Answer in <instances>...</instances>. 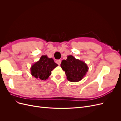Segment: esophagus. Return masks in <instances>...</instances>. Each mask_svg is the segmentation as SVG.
Returning <instances> with one entry per match:
<instances>
[{"label":"esophagus","mask_w":121,"mask_h":121,"mask_svg":"<svg viewBox=\"0 0 121 121\" xmlns=\"http://www.w3.org/2000/svg\"><path fill=\"white\" fill-rule=\"evenodd\" d=\"M61 63V60H56V63L58 65H60Z\"/></svg>","instance_id":"esophagus-1"}]
</instances>
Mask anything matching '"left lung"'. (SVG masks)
I'll return each mask as SVG.
<instances>
[{
  "instance_id": "1",
  "label": "left lung",
  "mask_w": 121,
  "mask_h": 121,
  "mask_svg": "<svg viewBox=\"0 0 121 121\" xmlns=\"http://www.w3.org/2000/svg\"><path fill=\"white\" fill-rule=\"evenodd\" d=\"M61 68L65 71L67 78L69 81L76 82L80 81L85 76L88 69L84 62L69 56L66 60L61 61Z\"/></svg>"
}]
</instances>
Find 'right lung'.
<instances>
[{
    "label": "right lung",
    "instance_id": "obj_1",
    "mask_svg": "<svg viewBox=\"0 0 121 121\" xmlns=\"http://www.w3.org/2000/svg\"><path fill=\"white\" fill-rule=\"evenodd\" d=\"M57 65L52 58H48L46 56H42L39 60L32 66L31 74L36 79L46 80L52 74L53 69Z\"/></svg>",
    "mask_w": 121,
    "mask_h": 121
}]
</instances>
